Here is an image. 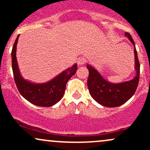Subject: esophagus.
I'll return each mask as SVG.
<instances>
[{
  "instance_id": "esophagus-1",
  "label": "esophagus",
  "mask_w": 150,
  "mask_h": 150,
  "mask_svg": "<svg viewBox=\"0 0 150 150\" xmlns=\"http://www.w3.org/2000/svg\"><path fill=\"white\" fill-rule=\"evenodd\" d=\"M85 62H86L85 58L83 57V56H81V57L78 58L77 63V65H82L85 64Z\"/></svg>"
}]
</instances>
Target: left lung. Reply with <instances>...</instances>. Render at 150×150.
<instances>
[{
    "label": "left lung",
    "mask_w": 150,
    "mask_h": 150,
    "mask_svg": "<svg viewBox=\"0 0 150 150\" xmlns=\"http://www.w3.org/2000/svg\"><path fill=\"white\" fill-rule=\"evenodd\" d=\"M125 35L128 38L134 46L135 53L136 76L130 81L119 84L110 83L104 80L94 68L87 65L89 77L87 86L89 94L97 102L107 107H117L123 104L131 98L137 88L140 80V62L137 58L135 43L130 34L125 32Z\"/></svg>",
    "instance_id": "8db88e82"
}]
</instances>
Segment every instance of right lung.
<instances>
[{
  "mask_svg": "<svg viewBox=\"0 0 150 150\" xmlns=\"http://www.w3.org/2000/svg\"><path fill=\"white\" fill-rule=\"evenodd\" d=\"M19 36L15 40L11 53L13 75L19 92L25 99L36 106L42 107L52 106L63 97L66 83L76 73L77 64L64 70L46 83L34 84L24 80L19 71L16 59V46Z\"/></svg>",
  "mask_w": 150,
  "mask_h": 150,
  "instance_id": "obj_1",
  "label": "right lung"
}]
</instances>
